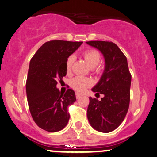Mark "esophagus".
<instances>
[{"mask_svg":"<svg viewBox=\"0 0 157 157\" xmlns=\"http://www.w3.org/2000/svg\"><path fill=\"white\" fill-rule=\"evenodd\" d=\"M75 97H76V99H79L82 97V94H79V93H75Z\"/></svg>","mask_w":157,"mask_h":157,"instance_id":"34e87169","label":"esophagus"}]
</instances>
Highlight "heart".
<instances>
[{
  "mask_svg": "<svg viewBox=\"0 0 157 157\" xmlns=\"http://www.w3.org/2000/svg\"><path fill=\"white\" fill-rule=\"evenodd\" d=\"M84 58H85L87 64L90 68H94L99 64L100 61V55L97 51L94 50H89L84 53ZM74 58L73 56H70L67 60V70L69 72L71 69L72 63H73ZM91 81L88 78H83V77H75L71 81V86L73 89L79 92H82L87 88V87L91 85Z\"/></svg>",
  "mask_w": 157,
  "mask_h": 157,
  "instance_id": "heart-1",
  "label": "heart"
}]
</instances>
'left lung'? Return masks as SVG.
Returning a JSON list of instances; mask_svg holds the SVG:
<instances>
[{"label": "left lung", "mask_w": 157, "mask_h": 157, "mask_svg": "<svg viewBox=\"0 0 157 157\" xmlns=\"http://www.w3.org/2000/svg\"><path fill=\"white\" fill-rule=\"evenodd\" d=\"M87 45L98 49L105 59L100 79L91 89L102 94L101 100L89 97L87 110L90 126L102 132H110L121 125L128 112L130 100L131 74L127 59L112 42L89 41Z\"/></svg>", "instance_id": "left-lung-1"}]
</instances>
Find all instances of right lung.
<instances>
[{
  "instance_id": "obj_1",
  "label": "right lung",
  "mask_w": 157,
  "mask_h": 157,
  "mask_svg": "<svg viewBox=\"0 0 157 157\" xmlns=\"http://www.w3.org/2000/svg\"><path fill=\"white\" fill-rule=\"evenodd\" d=\"M82 42L52 40L42 45L31 58L26 82L28 106L33 121L41 129L58 132L70 119L68 106L75 102L73 90L65 94L57 88L58 79L67 75V58Z\"/></svg>"
}]
</instances>
